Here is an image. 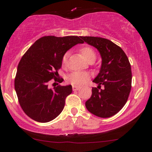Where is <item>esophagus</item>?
Returning a JSON list of instances; mask_svg holds the SVG:
<instances>
[{
    "instance_id": "esophagus-1",
    "label": "esophagus",
    "mask_w": 152,
    "mask_h": 152,
    "mask_svg": "<svg viewBox=\"0 0 152 152\" xmlns=\"http://www.w3.org/2000/svg\"><path fill=\"white\" fill-rule=\"evenodd\" d=\"M80 89V87H79V86H73V91H76V90H78Z\"/></svg>"
}]
</instances>
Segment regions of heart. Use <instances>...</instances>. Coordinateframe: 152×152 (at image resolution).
I'll use <instances>...</instances> for the list:
<instances>
[{"instance_id":"obj_1","label":"heart","mask_w":152,"mask_h":152,"mask_svg":"<svg viewBox=\"0 0 152 152\" xmlns=\"http://www.w3.org/2000/svg\"><path fill=\"white\" fill-rule=\"evenodd\" d=\"M81 54L83 56L86 61L90 63L93 62L96 59V53L93 48L89 46H84L79 49ZM69 52H66L62 58V65L63 67L67 66L69 58ZM90 74L85 71H74L67 76V81L72 85H82L87 83L90 79Z\"/></svg>"}]
</instances>
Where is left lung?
<instances>
[{"mask_svg": "<svg viewBox=\"0 0 152 152\" xmlns=\"http://www.w3.org/2000/svg\"><path fill=\"white\" fill-rule=\"evenodd\" d=\"M97 48L102 56V67L93 81L98 85L92 88V96L85 102L90 113L100 118L117 114L126 103L132 87V70L126 53L114 42L97 37H81ZM104 86L105 88L101 89Z\"/></svg>", "mask_w": 152, "mask_h": 152, "instance_id": "8db88e82", "label": "left lung"}]
</instances>
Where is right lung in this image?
Instances as JSON below:
<instances>
[{
	"label": "right lung",
	"instance_id": "right-lung-1",
	"mask_svg": "<svg viewBox=\"0 0 152 152\" xmlns=\"http://www.w3.org/2000/svg\"><path fill=\"white\" fill-rule=\"evenodd\" d=\"M80 37L39 38L23 56L18 66L15 88L24 113L33 120L46 123L56 118L63 110L65 99L72 93V86L50 88L49 82L58 79L62 58L69 49L83 43ZM54 84V83H53Z\"/></svg>",
	"mask_w": 152,
	"mask_h": 152
}]
</instances>
